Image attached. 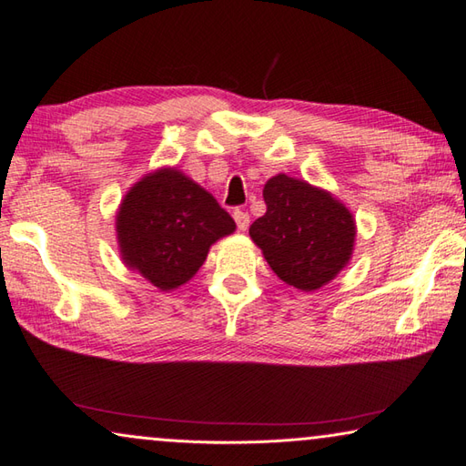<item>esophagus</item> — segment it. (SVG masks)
Segmentation results:
<instances>
[{
    "label": "esophagus",
    "mask_w": 466,
    "mask_h": 466,
    "mask_svg": "<svg viewBox=\"0 0 466 466\" xmlns=\"http://www.w3.org/2000/svg\"><path fill=\"white\" fill-rule=\"evenodd\" d=\"M234 220H236V226H238V230H248L250 226V214L244 212V210H234Z\"/></svg>",
    "instance_id": "1"
}]
</instances>
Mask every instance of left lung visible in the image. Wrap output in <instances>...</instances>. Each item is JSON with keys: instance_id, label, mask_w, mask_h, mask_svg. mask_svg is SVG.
Listing matches in <instances>:
<instances>
[{"instance_id": "8db88e82", "label": "left lung", "mask_w": 466, "mask_h": 466, "mask_svg": "<svg viewBox=\"0 0 466 466\" xmlns=\"http://www.w3.org/2000/svg\"><path fill=\"white\" fill-rule=\"evenodd\" d=\"M264 202L266 214L250 226V236L280 280L310 292L350 260L354 220L329 192L279 174L266 182Z\"/></svg>"}]
</instances>
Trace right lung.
I'll return each instance as SVG.
<instances>
[{"label": "right lung", "instance_id": "add662e5", "mask_svg": "<svg viewBox=\"0 0 466 466\" xmlns=\"http://www.w3.org/2000/svg\"><path fill=\"white\" fill-rule=\"evenodd\" d=\"M234 220L204 187L177 170L146 176L117 212L124 262L160 290L187 282L208 248L234 232Z\"/></svg>", "mask_w": 466, "mask_h": 466}]
</instances>
